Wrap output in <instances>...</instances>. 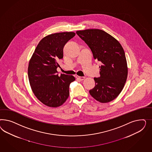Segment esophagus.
<instances>
[{"label": "esophagus", "instance_id": "34e87169", "mask_svg": "<svg viewBox=\"0 0 152 152\" xmlns=\"http://www.w3.org/2000/svg\"><path fill=\"white\" fill-rule=\"evenodd\" d=\"M76 78H78V79H80V80H83L85 78V77H81V76H76Z\"/></svg>", "mask_w": 152, "mask_h": 152}]
</instances>
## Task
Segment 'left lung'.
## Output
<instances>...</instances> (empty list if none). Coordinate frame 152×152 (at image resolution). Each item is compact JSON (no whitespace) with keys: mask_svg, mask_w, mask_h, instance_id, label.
I'll use <instances>...</instances> for the list:
<instances>
[{"mask_svg":"<svg viewBox=\"0 0 152 152\" xmlns=\"http://www.w3.org/2000/svg\"><path fill=\"white\" fill-rule=\"evenodd\" d=\"M88 45L94 58L101 62L100 76L94 78L95 86L89 92L102 103L114 100L122 91L128 76V66L124 51L115 38L98 29L76 32Z\"/></svg>","mask_w":152,"mask_h":152,"instance_id":"1","label":"left lung"}]
</instances>
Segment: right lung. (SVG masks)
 <instances>
[{
    "label": "right lung",
    "mask_w": 152,
    "mask_h": 152,
    "mask_svg": "<svg viewBox=\"0 0 152 152\" xmlns=\"http://www.w3.org/2000/svg\"><path fill=\"white\" fill-rule=\"evenodd\" d=\"M75 36L74 32L56 33L42 38L29 61L28 75L34 95L45 105L57 107L69 96L70 83L75 80L72 75L61 74L57 68L63 58L65 44Z\"/></svg>",
    "instance_id": "right-lung-1"
}]
</instances>
